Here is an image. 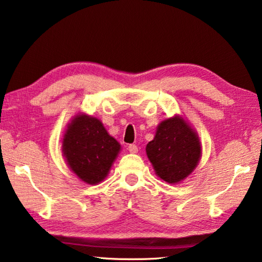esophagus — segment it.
<instances>
[{"mask_svg":"<svg viewBox=\"0 0 262 262\" xmlns=\"http://www.w3.org/2000/svg\"><path fill=\"white\" fill-rule=\"evenodd\" d=\"M128 151L132 154H136L139 151L138 146H135V144H129V146H128Z\"/></svg>","mask_w":262,"mask_h":262,"instance_id":"1","label":"esophagus"}]
</instances>
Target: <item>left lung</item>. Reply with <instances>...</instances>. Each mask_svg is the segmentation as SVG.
Segmentation results:
<instances>
[{
    "instance_id": "obj_1",
    "label": "left lung",
    "mask_w": 262,
    "mask_h": 262,
    "mask_svg": "<svg viewBox=\"0 0 262 262\" xmlns=\"http://www.w3.org/2000/svg\"><path fill=\"white\" fill-rule=\"evenodd\" d=\"M146 152L156 175L169 184H176L196 169L202 144L192 126L176 114L161 121Z\"/></svg>"
}]
</instances>
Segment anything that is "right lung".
Returning a JSON list of instances; mask_svg holds the SVG:
<instances>
[{
    "mask_svg": "<svg viewBox=\"0 0 262 262\" xmlns=\"http://www.w3.org/2000/svg\"><path fill=\"white\" fill-rule=\"evenodd\" d=\"M121 146L98 118L78 113L68 124L61 151L70 170L84 183L95 185L108 175Z\"/></svg>",
    "mask_w": 262,
    "mask_h": 262,
    "instance_id": "obj_1",
    "label": "right lung"
}]
</instances>
